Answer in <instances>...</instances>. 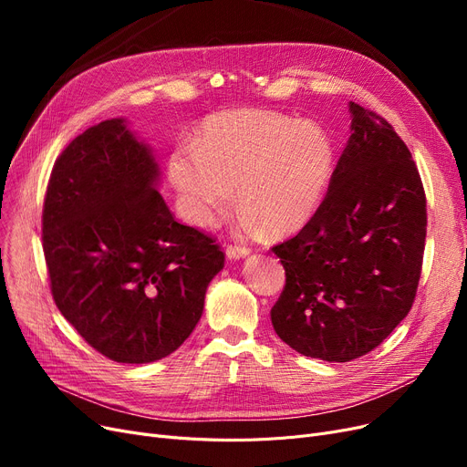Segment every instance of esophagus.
I'll list each match as a JSON object with an SVG mask.
<instances>
[{"label":"esophagus","mask_w":467,"mask_h":467,"mask_svg":"<svg viewBox=\"0 0 467 467\" xmlns=\"http://www.w3.org/2000/svg\"><path fill=\"white\" fill-rule=\"evenodd\" d=\"M229 259H240V257H246L250 255V248L246 246H238V244H229L227 250H225Z\"/></svg>","instance_id":"34e87169"}]
</instances>
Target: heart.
<instances>
[{"instance_id": "obj_1", "label": "heart", "mask_w": 467, "mask_h": 467, "mask_svg": "<svg viewBox=\"0 0 467 467\" xmlns=\"http://www.w3.org/2000/svg\"><path fill=\"white\" fill-rule=\"evenodd\" d=\"M192 147H178L168 162L182 213L212 227L233 202L240 225L259 223L271 234L303 227L320 204L333 170V143L322 127L287 115L240 108L204 119Z\"/></svg>"}]
</instances>
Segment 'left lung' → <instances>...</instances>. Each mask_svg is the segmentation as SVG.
<instances>
[{
    "label": "left lung",
    "instance_id": "obj_1",
    "mask_svg": "<svg viewBox=\"0 0 467 467\" xmlns=\"http://www.w3.org/2000/svg\"><path fill=\"white\" fill-rule=\"evenodd\" d=\"M352 125L327 194L273 252L285 285L271 310L287 347L324 361L369 354L409 314L426 246V192L410 151L379 113Z\"/></svg>",
    "mask_w": 467,
    "mask_h": 467
}]
</instances>
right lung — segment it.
Instances as JSON below:
<instances>
[{
	"mask_svg": "<svg viewBox=\"0 0 467 467\" xmlns=\"http://www.w3.org/2000/svg\"><path fill=\"white\" fill-rule=\"evenodd\" d=\"M157 178L150 147L111 119L71 140L47 183L41 238L53 299L117 363L178 350L225 265L215 238L170 212Z\"/></svg>",
	"mask_w": 467,
	"mask_h": 467,
	"instance_id": "right-lung-1",
	"label": "right lung"
}]
</instances>
